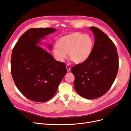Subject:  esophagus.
<instances>
[{
  "label": "esophagus",
  "mask_w": 131,
  "mask_h": 131,
  "mask_svg": "<svg viewBox=\"0 0 131 131\" xmlns=\"http://www.w3.org/2000/svg\"><path fill=\"white\" fill-rule=\"evenodd\" d=\"M66 69H67V71H68V72H69L70 71V70H71V68H70V66H69V65H66Z\"/></svg>",
  "instance_id": "34e87169"
}]
</instances>
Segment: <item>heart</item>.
<instances>
[{"label":"heart","instance_id":"heart-1","mask_svg":"<svg viewBox=\"0 0 131 131\" xmlns=\"http://www.w3.org/2000/svg\"><path fill=\"white\" fill-rule=\"evenodd\" d=\"M94 42L92 37L79 32H75L61 37L53 47V53L58 61L62 62L69 54L71 60L76 63H81L91 55Z\"/></svg>","mask_w":131,"mask_h":131}]
</instances>
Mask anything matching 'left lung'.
Instances as JSON below:
<instances>
[{
    "label": "left lung",
    "mask_w": 131,
    "mask_h": 131,
    "mask_svg": "<svg viewBox=\"0 0 131 131\" xmlns=\"http://www.w3.org/2000/svg\"><path fill=\"white\" fill-rule=\"evenodd\" d=\"M95 42L90 57L71 68L74 76V88L81 96L98 98L109 90L117 76L118 57L116 48L105 33L91 27Z\"/></svg>",
    "instance_id": "8db88e82"
}]
</instances>
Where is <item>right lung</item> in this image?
<instances>
[{
    "label": "right lung",
    "instance_id": "right-lung-1",
    "mask_svg": "<svg viewBox=\"0 0 131 131\" xmlns=\"http://www.w3.org/2000/svg\"><path fill=\"white\" fill-rule=\"evenodd\" d=\"M55 31L53 28L29 29L12 51L11 72L14 83L22 94L34 102H46L53 98L67 73L65 63L56 61L37 45L40 38Z\"/></svg>",
    "mask_w": 131,
    "mask_h": 131
}]
</instances>
